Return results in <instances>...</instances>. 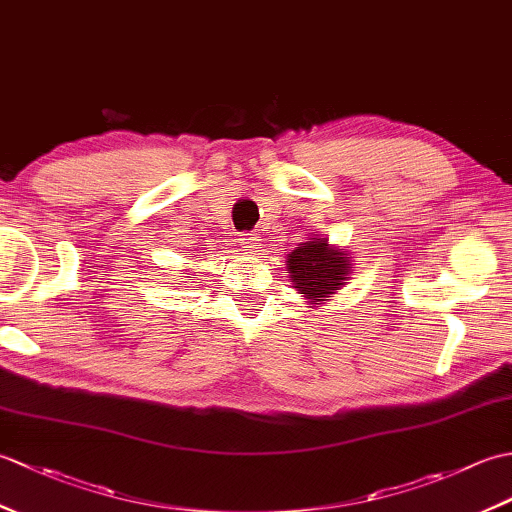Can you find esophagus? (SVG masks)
I'll use <instances>...</instances> for the list:
<instances>
[{
	"instance_id": "esophagus-1",
	"label": "esophagus",
	"mask_w": 512,
	"mask_h": 512,
	"mask_svg": "<svg viewBox=\"0 0 512 512\" xmlns=\"http://www.w3.org/2000/svg\"><path fill=\"white\" fill-rule=\"evenodd\" d=\"M239 244H242V248L253 255L262 253V239L257 237V233H246L242 239H239Z\"/></svg>"
}]
</instances>
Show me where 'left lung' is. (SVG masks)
<instances>
[{
    "instance_id": "obj_1",
    "label": "left lung",
    "mask_w": 512,
    "mask_h": 512,
    "mask_svg": "<svg viewBox=\"0 0 512 512\" xmlns=\"http://www.w3.org/2000/svg\"><path fill=\"white\" fill-rule=\"evenodd\" d=\"M292 288L310 303L328 301L350 279L352 262L343 248H332L325 237H312L288 255Z\"/></svg>"
}]
</instances>
